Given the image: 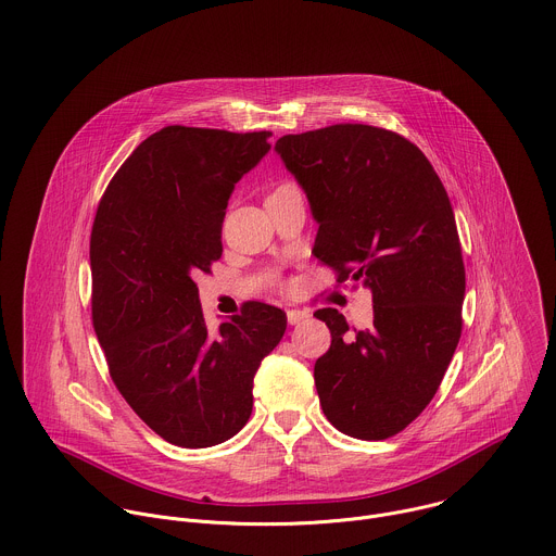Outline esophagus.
<instances>
[{
	"label": "esophagus",
	"instance_id": "34e87169",
	"mask_svg": "<svg viewBox=\"0 0 556 556\" xmlns=\"http://www.w3.org/2000/svg\"><path fill=\"white\" fill-rule=\"evenodd\" d=\"M309 320V312L305 309H288V323L290 325H301Z\"/></svg>",
	"mask_w": 556,
	"mask_h": 556
}]
</instances>
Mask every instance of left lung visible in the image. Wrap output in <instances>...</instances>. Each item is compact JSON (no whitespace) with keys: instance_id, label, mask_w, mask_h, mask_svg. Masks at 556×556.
Masks as SVG:
<instances>
[{"instance_id":"8db88e82","label":"left lung","mask_w":556,"mask_h":556,"mask_svg":"<svg viewBox=\"0 0 556 556\" xmlns=\"http://www.w3.org/2000/svg\"><path fill=\"white\" fill-rule=\"evenodd\" d=\"M275 151L303 188L314 255L372 292L375 320L351 331L333 309L314 379L327 420L357 440H386L435 396L462 338L466 268L451 199L407 138L359 123L288 134Z\"/></svg>"}]
</instances>
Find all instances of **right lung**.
<instances>
[{"instance_id":"add662e5","label":"right lung","mask_w":556,"mask_h":556,"mask_svg":"<svg viewBox=\"0 0 556 556\" xmlns=\"http://www.w3.org/2000/svg\"><path fill=\"white\" fill-rule=\"evenodd\" d=\"M268 136L168 125L123 162L92 223V325L112 381L181 448L223 444L247 425L253 377L286 333V314L257 301L207 329L192 279L220 257L227 201Z\"/></svg>"}]
</instances>
